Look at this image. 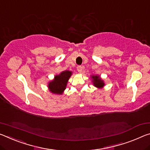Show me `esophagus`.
I'll use <instances>...</instances> for the list:
<instances>
[{"label":"esophagus","mask_w":150,"mask_h":150,"mask_svg":"<svg viewBox=\"0 0 150 150\" xmlns=\"http://www.w3.org/2000/svg\"><path fill=\"white\" fill-rule=\"evenodd\" d=\"M84 68H85V67H84L83 66H81V65H79V66H77V69L78 72H79V73H81L82 71L83 70Z\"/></svg>","instance_id":"obj_1"}]
</instances>
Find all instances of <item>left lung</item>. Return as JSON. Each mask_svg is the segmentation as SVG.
Masks as SVG:
<instances>
[{
  "label": "left lung",
  "instance_id": "obj_1",
  "mask_svg": "<svg viewBox=\"0 0 150 150\" xmlns=\"http://www.w3.org/2000/svg\"><path fill=\"white\" fill-rule=\"evenodd\" d=\"M93 83L94 85L97 87H102L104 85V83L103 81H102L100 78H99V76H93Z\"/></svg>",
  "mask_w": 150,
  "mask_h": 150
}]
</instances>
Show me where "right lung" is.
I'll return each instance as SVG.
<instances>
[{"mask_svg":"<svg viewBox=\"0 0 150 150\" xmlns=\"http://www.w3.org/2000/svg\"><path fill=\"white\" fill-rule=\"evenodd\" d=\"M71 75V72L69 71H63L60 75H56L53 81L49 84V89L50 91L53 93L62 94L65 89L67 83Z\"/></svg>","mask_w":150,"mask_h":150,"instance_id":"1","label":"right lung"}]
</instances>
